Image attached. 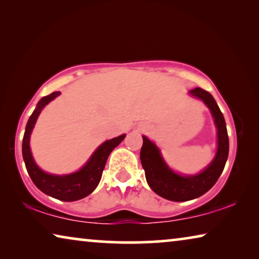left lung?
Wrapping results in <instances>:
<instances>
[{
  "label": "left lung",
  "mask_w": 259,
  "mask_h": 259,
  "mask_svg": "<svg viewBox=\"0 0 259 259\" xmlns=\"http://www.w3.org/2000/svg\"><path fill=\"white\" fill-rule=\"evenodd\" d=\"M190 94L199 98L210 108L218 129V151L206 169L195 176H181L171 171L163 161L158 147L143 137L141 161L146 181L155 194L173 202H186L204 195L214 186L223 173L228 158L229 141L223 113L210 93L200 88L191 90Z\"/></svg>",
  "instance_id": "8db88e82"
}]
</instances>
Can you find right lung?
Returning <instances> with one entry per match:
<instances>
[{
  "label": "right lung",
  "mask_w": 259,
  "mask_h": 259,
  "mask_svg": "<svg viewBox=\"0 0 259 259\" xmlns=\"http://www.w3.org/2000/svg\"><path fill=\"white\" fill-rule=\"evenodd\" d=\"M57 96H60V92H53L49 96L44 97L38 102L34 112L32 113L30 118H28L25 134H24L23 138V158L27 173L39 190L48 196L54 197L56 199L63 200V202H73V200L81 199L89 196L98 187L108 155L124 139L125 135L113 138L110 141L105 142L104 144H101L92 154V157L90 158L88 163L77 173L65 176H57L45 173L35 165L34 160L32 158L30 150V135L41 109L48 102L55 99Z\"/></svg>",
  "instance_id": "1"
}]
</instances>
